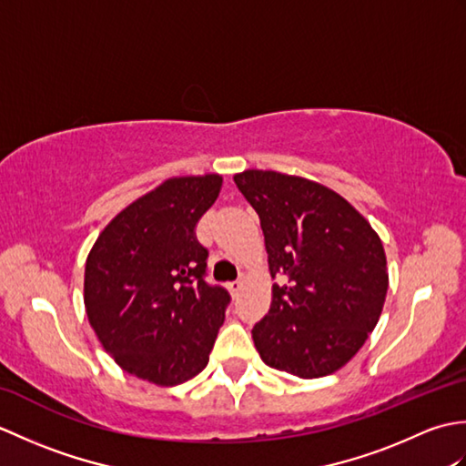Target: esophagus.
Wrapping results in <instances>:
<instances>
[{"label":"esophagus","mask_w":466,"mask_h":466,"mask_svg":"<svg viewBox=\"0 0 466 466\" xmlns=\"http://www.w3.org/2000/svg\"><path fill=\"white\" fill-rule=\"evenodd\" d=\"M242 284H244V279H242V276H240V279L238 280H234V282H230V284H228V289H230V292L236 296V294H238L240 292V289H242Z\"/></svg>","instance_id":"34e87169"}]
</instances>
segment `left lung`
Returning <instances> with one entry per match:
<instances>
[{
    "label": "left lung",
    "mask_w": 466,
    "mask_h": 466,
    "mask_svg": "<svg viewBox=\"0 0 466 466\" xmlns=\"http://www.w3.org/2000/svg\"><path fill=\"white\" fill-rule=\"evenodd\" d=\"M260 218L272 279L268 314L254 324L260 359L299 379L332 374L380 319L389 272L370 224L330 187L299 176H234Z\"/></svg>",
    "instance_id": "left-lung-1"
}]
</instances>
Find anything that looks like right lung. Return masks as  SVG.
I'll list each match as a JSON object with an SVG mask.
<instances>
[{
  "mask_svg": "<svg viewBox=\"0 0 466 466\" xmlns=\"http://www.w3.org/2000/svg\"><path fill=\"white\" fill-rule=\"evenodd\" d=\"M220 186L218 174L170 177L117 214L87 256V319L137 379L176 386L206 369L232 299L206 280L196 226Z\"/></svg>",
  "mask_w": 466,
  "mask_h": 466,
  "instance_id": "add662e5",
  "label": "right lung"
}]
</instances>
